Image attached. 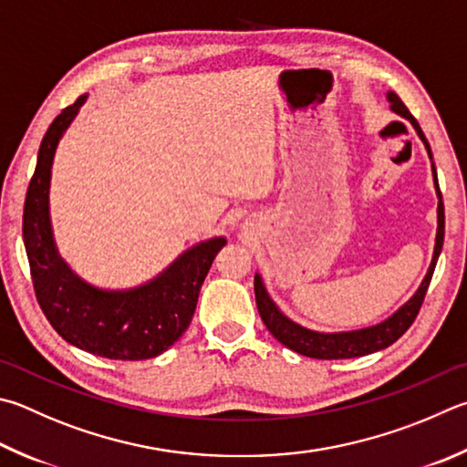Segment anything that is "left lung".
Listing matches in <instances>:
<instances>
[{
	"label": "left lung",
	"mask_w": 467,
	"mask_h": 467,
	"mask_svg": "<svg viewBox=\"0 0 467 467\" xmlns=\"http://www.w3.org/2000/svg\"><path fill=\"white\" fill-rule=\"evenodd\" d=\"M386 99L389 101V109L394 114L406 118L412 124V129L417 130L419 139L427 149V155L431 159V169H433V185L437 193V234H435V249H433V259H431V265L427 269V275L422 279L420 285L417 287L409 300H406L400 308L392 312L388 318L379 320L378 325L363 327V328H353V330H335V333H325V330H312L298 325V322L285 317L282 310H279L277 304L271 298L265 284H263L261 274H255V300H257V310L261 315L263 325L274 335L279 343L285 345L287 349H292L300 355H306L312 359H351V358H363V355L376 353L386 349L392 343L400 338L409 327L417 318L420 304L425 300V294L429 290L431 277H433V271L437 265V259L441 255V249H443V236H445V210H443V198H441L439 182H437V169L433 163V152H431L429 142L422 134L419 122L414 120L409 108L402 104V99L396 96L394 91L386 93Z\"/></svg>",
	"instance_id": "obj_1"
}]
</instances>
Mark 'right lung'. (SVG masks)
<instances>
[{
    "label": "right lung",
    "mask_w": 467,
    "mask_h": 467,
    "mask_svg": "<svg viewBox=\"0 0 467 467\" xmlns=\"http://www.w3.org/2000/svg\"><path fill=\"white\" fill-rule=\"evenodd\" d=\"M88 98L89 93H83L55 118L38 149L22 220L34 292L67 343L108 359H150L167 351L190 327L202 284L226 239L212 236L192 244L149 282L122 290L93 285L75 274L55 241L50 175L58 142Z\"/></svg>",
    "instance_id": "obj_1"
}]
</instances>
